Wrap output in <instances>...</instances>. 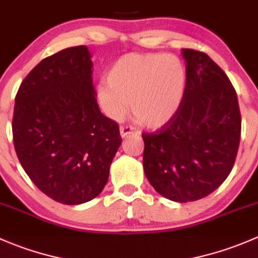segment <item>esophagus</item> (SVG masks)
I'll use <instances>...</instances> for the list:
<instances>
[{"instance_id":"esophagus-1","label":"esophagus","mask_w":258,"mask_h":258,"mask_svg":"<svg viewBox=\"0 0 258 258\" xmlns=\"http://www.w3.org/2000/svg\"><path fill=\"white\" fill-rule=\"evenodd\" d=\"M135 132H136V130L134 128V127H131V126H121L119 127V134H121V136L123 137H127V136H130V135H132V134H135Z\"/></svg>"}]
</instances>
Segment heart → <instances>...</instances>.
<instances>
[{
    "label": "heart",
    "mask_w": 258,
    "mask_h": 258,
    "mask_svg": "<svg viewBox=\"0 0 258 258\" xmlns=\"http://www.w3.org/2000/svg\"><path fill=\"white\" fill-rule=\"evenodd\" d=\"M187 70L172 53H127L113 62L107 80L101 81L97 98L108 117L119 119L131 103L140 123L160 127L183 102Z\"/></svg>",
    "instance_id": "obj_1"
}]
</instances>
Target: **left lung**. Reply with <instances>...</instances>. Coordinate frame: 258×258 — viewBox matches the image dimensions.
<instances>
[{
    "mask_svg": "<svg viewBox=\"0 0 258 258\" xmlns=\"http://www.w3.org/2000/svg\"><path fill=\"white\" fill-rule=\"evenodd\" d=\"M187 87L175 116L144 132V170L153 188L176 202L209 196L227 178L241 140L237 93L205 52L182 49Z\"/></svg>",
    "mask_w": 258,
    "mask_h": 258,
    "instance_id": "left-lung-1",
    "label": "left lung"
}]
</instances>
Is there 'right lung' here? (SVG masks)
Returning a JSON list of instances; mask_svg holds the SVG:
<instances>
[{
  "label": "right lung",
  "mask_w": 258,
  "mask_h": 258,
  "mask_svg": "<svg viewBox=\"0 0 258 258\" xmlns=\"http://www.w3.org/2000/svg\"><path fill=\"white\" fill-rule=\"evenodd\" d=\"M86 46L46 57L22 81L15 98L12 135L31 181L63 205L102 192L121 145L119 127L96 100Z\"/></svg>",
  "instance_id": "right-lung-1"
}]
</instances>
